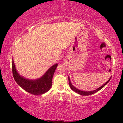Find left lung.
I'll list each match as a JSON object with an SVG mask.
<instances>
[{"label":"left lung","instance_id":"1","mask_svg":"<svg viewBox=\"0 0 123 123\" xmlns=\"http://www.w3.org/2000/svg\"><path fill=\"white\" fill-rule=\"evenodd\" d=\"M68 81H69V86H70V88H71V89H72L73 91H74L75 92H76V93H78V94H80V95H91V94H94V93H95L97 92H98L101 89L103 88V87H104V86H105V85H106V84H107V83L110 81V79H111V78H110L109 80H108L106 82L105 84L103 85V86H101L100 87H99V88H97V89H95V90H94V91H88V92H87V91L85 92V91H83L79 90V89H78V88H75V87L74 86H73L72 84H71V82H70V78H69V77L68 76Z\"/></svg>","mask_w":123,"mask_h":123}]
</instances>
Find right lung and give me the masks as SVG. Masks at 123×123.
Masks as SVG:
<instances>
[{"label": "right lung", "mask_w": 123, "mask_h": 123, "mask_svg": "<svg viewBox=\"0 0 123 123\" xmlns=\"http://www.w3.org/2000/svg\"><path fill=\"white\" fill-rule=\"evenodd\" d=\"M57 66L55 64L51 66L43 76L36 80H29L20 76L16 70L13 60L12 61V74L16 82L20 87L34 95H41L46 93L52 86V79Z\"/></svg>", "instance_id": "1"}]
</instances>
